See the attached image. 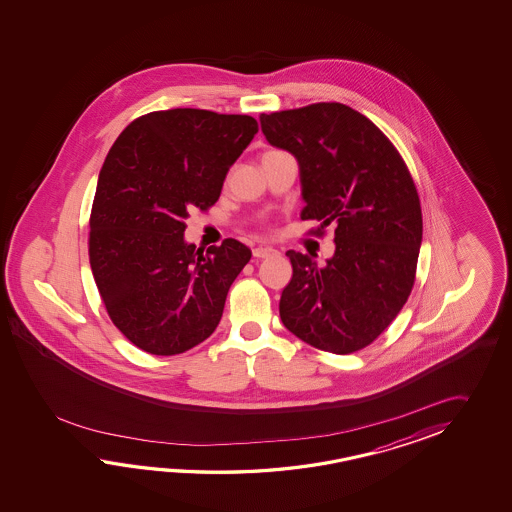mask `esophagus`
<instances>
[{"mask_svg": "<svg viewBox=\"0 0 512 512\" xmlns=\"http://www.w3.org/2000/svg\"><path fill=\"white\" fill-rule=\"evenodd\" d=\"M252 254H254V258H269L272 254H276V249H272V247H256Z\"/></svg>", "mask_w": 512, "mask_h": 512, "instance_id": "esophagus-1", "label": "esophagus"}]
</instances>
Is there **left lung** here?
<instances>
[{"label":"left lung","instance_id":"8db88e82","mask_svg":"<svg viewBox=\"0 0 512 512\" xmlns=\"http://www.w3.org/2000/svg\"><path fill=\"white\" fill-rule=\"evenodd\" d=\"M260 122L272 146L298 159L302 219L320 221L315 236L335 227L324 267L287 251L283 326L313 348L355 353L392 324L414 287L423 214L412 174L392 141L346 104L263 113Z\"/></svg>","mask_w":512,"mask_h":512}]
</instances>
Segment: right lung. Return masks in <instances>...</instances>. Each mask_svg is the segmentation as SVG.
<instances>
[{
  "label": "right lung",
  "mask_w": 512,
  "mask_h": 512,
  "mask_svg": "<svg viewBox=\"0 0 512 512\" xmlns=\"http://www.w3.org/2000/svg\"><path fill=\"white\" fill-rule=\"evenodd\" d=\"M258 133L249 115L152 111L133 120L98 174L89 263L111 322L137 348L170 357L218 327L230 285L251 260L238 240L199 251L188 208L208 210Z\"/></svg>",
  "instance_id": "right-lung-1"
}]
</instances>
